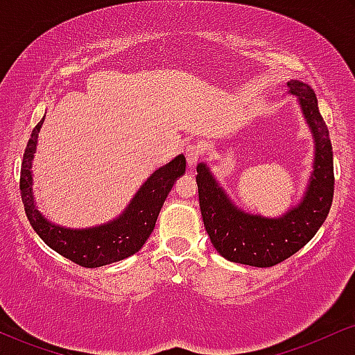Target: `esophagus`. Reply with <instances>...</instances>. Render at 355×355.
<instances>
[{
  "label": "esophagus",
  "mask_w": 355,
  "mask_h": 355,
  "mask_svg": "<svg viewBox=\"0 0 355 355\" xmlns=\"http://www.w3.org/2000/svg\"><path fill=\"white\" fill-rule=\"evenodd\" d=\"M202 154H204V148L201 144L194 143V144L186 146V161L189 166H194L196 162L201 159Z\"/></svg>",
  "instance_id": "esophagus-1"
}]
</instances>
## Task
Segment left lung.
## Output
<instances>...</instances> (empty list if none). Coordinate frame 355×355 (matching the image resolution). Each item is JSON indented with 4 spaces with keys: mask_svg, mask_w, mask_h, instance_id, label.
Here are the masks:
<instances>
[{
    "mask_svg": "<svg viewBox=\"0 0 355 355\" xmlns=\"http://www.w3.org/2000/svg\"><path fill=\"white\" fill-rule=\"evenodd\" d=\"M297 96L304 118L314 136V171L302 201L281 218L244 212L232 204L204 162L198 164L199 207L211 243L220 256L237 264L270 268L304 248L326 220L334 198V159L329 129L319 112L318 98L306 83H287Z\"/></svg>",
    "mask_w": 355,
    "mask_h": 355,
    "instance_id": "obj_1",
    "label": "left lung"
}]
</instances>
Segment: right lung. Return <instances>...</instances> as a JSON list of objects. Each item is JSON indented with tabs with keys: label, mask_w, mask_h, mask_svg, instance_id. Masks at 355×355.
Masks as SVG:
<instances>
[{
	"label": "right lung",
	"mask_w": 355,
	"mask_h": 355,
	"mask_svg": "<svg viewBox=\"0 0 355 355\" xmlns=\"http://www.w3.org/2000/svg\"><path fill=\"white\" fill-rule=\"evenodd\" d=\"M43 121L44 118L33 129L21 162V199L31 227L53 251L83 268H101L136 254L151 236L162 204L168 198L169 191L173 189L176 179L184 174L186 157L179 154L168 164L154 171L119 218L96 227H61L49 223L37 211L33 198L31 161L35 157L37 132L43 126Z\"/></svg>",
	"instance_id": "add662e5"
}]
</instances>
